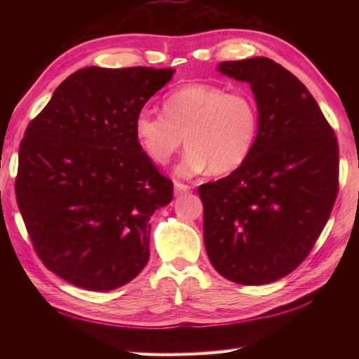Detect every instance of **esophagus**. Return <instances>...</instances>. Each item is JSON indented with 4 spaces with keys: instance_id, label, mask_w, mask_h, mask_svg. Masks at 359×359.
Segmentation results:
<instances>
[{
    "instance_id": "obj_1",
    "label": "esophagus",
    "mask_w": 359,
    "mask_h": 359,
    "mask_svg": "<svg viewBox=\"0 0 359 359\" xmlns=\"http://www.w3.org/2000/svg\"><path fill=\"white\" fill-rule=\"evenodd\" d=\"M174 188H175V194H185V193L189 191V189H191V187H188L185 184H180V182H175Z\"/></svg>"
}]
</instances>
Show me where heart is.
Wrapping results in <instances>:
<instances>
[{
    "label": "heart",
    "mask_w": 359,
    "mask_h": 359,
    "mask_svg": "<svg viewBox=\"0 0 359 359\" xmlns=\"http://www.w3.org/2000/svg\"><path fill=\"white\" fill-rule=\"evenodd\" d=\"M257 133L253 98L210 83L177 88L165 97L163 114L143 108L134 118L137 143L157 165L168 163L185 135L188 149L175 166L182 177L239 170L255 149Z\"/></svg>",
    "instance_id": "1"
}]
</instances>
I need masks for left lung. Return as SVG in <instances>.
<instances>
[{
	"mask_svg": "<svg viewBox=\"0 0 359 359\" xmlns=\"http://www.w3.org/2000/svg\"><path fill=\"white\" fill-rule=\"evenodd\" d=\"M219 71L250 83L259 133L239 170L199 187L205 248L228 280L270 284L302 264L330 217L338 140L313 95L273 60L224 62Z\"/></svg>",
	"mask_w": 359,
	"mask_h": 359,
	"instance_id": "8db88e82",
	"label": "left lung"
}]
</instances>
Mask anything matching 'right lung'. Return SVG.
<instances>
[{"label": "right lung", "mask_w": 359, "mask_h": 359, "mask_svg": "<svg viewBox=\"0 0 359 359\" xmlns=\"http://www.w3.org/2000/svg\"><path fill=\"white\" fill-rule=\"evenodd\" d=\"M172 74L85 67L26 129L18 208L46 269L75 287L116 290L149 261V219L174 187L137 143L134 118Z\"/></svg>", "instance_id": "right-lung-1"}]
</instances>
